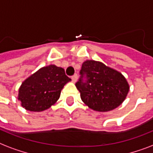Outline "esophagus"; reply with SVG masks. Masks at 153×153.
Masks as SVG:
<instances>
[{
	"label": "esophagus",
	"mask_w": 153,
	"mask_h": 153,
	"mask_svg": "<svg viewBox=\"0 0 153 153\" xmlns=\"http://www.w3.org/2000/svg\"><path fill=\"white\" fill-rule=\"evenodd\" d=\"M72 82L73 83H76V80H77V74H75V75H73L72 76Z\"/></svg>",
	"instance_id": "obj_1"
}]
</instances>
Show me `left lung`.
<instances>
[{
    "mask_svg": "<svg viewBox=\"0 0 153 153\" xmlns=\"http://www.w3.org/2000/svg\"><path fill=\"white\" fill-rule=\"evenodd\" d=\"M81 77L76 87L85 105L94 111L106 112L115 109L124 102L129 91L126 78L114 68L93 60L84 61L80 70Z\"/></svg>",
    "mask_w": 153,
    "mask_h": 153,
    "instance_id": "8db88e82",
    "label": "left lung"
}]
</instances>
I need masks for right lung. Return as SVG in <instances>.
<instances>
[{
  "mask_svg": "<svg viewBox=\"0 0 153 153\" xmlns=\"http://www.w3.org/2000/svg\"><path fill=\"white\" fill-rule=\"evenodd\" d=\"M70 80L63 68L55 65L45 66L24 80L17 98L26 110L42 112L57 101L61 89Z\"/></svg>",
  "mask_w": 153,
  "mask_h": 153,
  "instance_id": "right-lung-1",
  "label": "right lung"
}]
</instances>
